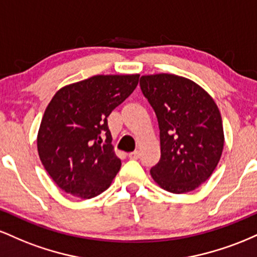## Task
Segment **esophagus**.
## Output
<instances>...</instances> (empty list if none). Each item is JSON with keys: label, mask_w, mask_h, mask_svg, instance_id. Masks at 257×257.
Instances as JSON below:
<instances>
[{"label": "esophagus", "mask_w": 257, "mask_h": 257, "mask_svg": "<svg viewBox=\"0 0 257 257\" xmlns=\"http://www.w3.org/2000/svg\"><path fill=\"white\" fill-rule=\"evenodd\" d=\"M129 158H132V159H138L139 157H140V152L139 151H133V152H131L129 153Z\"/></svg>", "instance_id": "1"}]
</instances>
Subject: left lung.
I'll return each mask as SVG.
<instances>
[{
  "label": "left lung",
  "mask_w": 257,
  "mask_h": 257,
  "mask_svg": "<svg viewBox=\"0 0 257 257\" xmlns=\"http://www.w3.org/2000/svg\"><path fill=\"white\" fill-rule=\"evenodd\" d=\"M140 88L157 116L161 159L153 180L172 193L196 190L210 178L223 149L216 104L191 79L172 73L141 76Z\"/></svg>",
  "instance_id": "8db88e82"
}]
</instances>
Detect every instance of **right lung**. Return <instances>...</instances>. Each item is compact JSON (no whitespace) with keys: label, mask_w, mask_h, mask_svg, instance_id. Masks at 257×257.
I'll return each instance as SVG.
<instances>
[{"label":"right lung","mask_w":257,"mask_h":257,"mask_svg":"<svg viewBox=\"0 0 257 257\" xmlns=\"http://www.w3.org/2000/svg\"><path fill=\"white\" fill-rule=\"evenodd\" d=\"M139 77L93 76L59 89L47 106L37 135L38 155L66 193L93 198L107 190L119 172L107 117L134 91Z\"/></svg>","instance_id":"1"}]
</instances>
